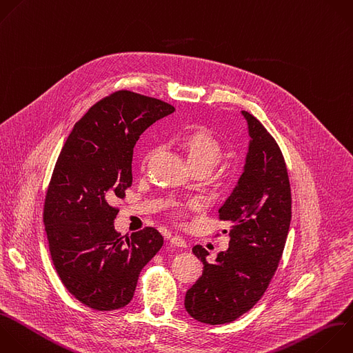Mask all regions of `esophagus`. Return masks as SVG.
I'll use <instances>...</instances> for the list:
<instances>
[{"mask_svg":"<svg viewBox=\"0 0 353 353\" xmlns=\"http://www.w3.org/2000/svg\"><path fill=\"white\" fill-rule=\"evenodd\" d=\"M170 243L174 245V247H181V248H186L188 247V243L179 237V236H172L170 237Z\"/></svg>","mask_w":353,"mask_h":353,"instance_id":"34e87169","label":"esophagus"}]
</instances>
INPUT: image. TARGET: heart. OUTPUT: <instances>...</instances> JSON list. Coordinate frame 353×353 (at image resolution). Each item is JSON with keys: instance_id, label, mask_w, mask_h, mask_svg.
<instances>
[{"instance_id": "1", "label": "heart", "mask_w": 353, "mask_h": 353, "mask_svg": "<svg viewBox=\"0 0 353 353\" xmlns=\"http://www.w3.org/2000/svg\"><path fill=\"white\" fill-rule=\"evenodd\" d=\"M181 146L192 170H211L222 156L221 143L204 128L186 134L181 141ZM189 205L196 207L197 203H190Z\"/></svg>"}]
</instances>
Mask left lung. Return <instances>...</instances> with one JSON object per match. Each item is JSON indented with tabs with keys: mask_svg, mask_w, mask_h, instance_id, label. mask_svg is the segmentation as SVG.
Wrapping results in <instances>:
<instances>
[{
	"mask_svg": "<svg viewBox=\"0 0 353 353\" xmlns=\"http://www.w3.org/2000/svg\"><path fill=\"white\" fill-rule=\"evenodd\" d=\"M250 137L243 172L219 207L229 248L215 261L203 245L194 255L203 274L186 291L188 313L207 324H225L250 310L263 295L281 258L291 222V192L283 154L265 127L241 112Z\"/></svg>",
	"mask_w": 353,
	"mask_h": 353,
	"instance_id": "left-lung-1",
	"label": "left lung"
}]
</instances>
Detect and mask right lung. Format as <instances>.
Returning a JSON list of instances; mask_svg holds the SVG:
<instances>
[{
	"mask_svg": "<svg viewBox=\"0 0 353 353\" xmlns=\"http://www.w3.org/2000/svg\"><path fill=\"white\" fill-rule=\"evenodd\" d=\"M174 108L119 91L79 120L58 157L44 205L54 266L74 298L97 310L130 303L143 266L159 252L154 228L123 237L112 204L132 185V154L141 134Z\"/></svg>",
	"mask_w": 353,
	"mask_h": 353,
	"instance_id": "right-lung-1",
	"label": "right lung"
}]
</instances>
